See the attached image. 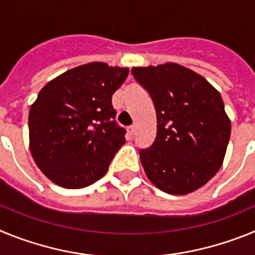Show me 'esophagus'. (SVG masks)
<instances>
[{"mask_svg": "<svg viewBox=\"0 0 255 255\" xmlns=\"http://www.w3.org/2000/svg\"><path fill=\"white\" fill-rule=\"evenodd\" d=\"M128 132H129L130 135H134L135 134V126L134 125L129 126V128H128Z\"/></svg>", "mask_w": 255, "mask_h": 255, "instance_id": "1", "label": "esophagus"}]
</instances>
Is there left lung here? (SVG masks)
I'll use <instances>...</instances> for the list:
<instances>
[{"mask_svg":"<svg viewBox=\"0 0 255 255\" xmlns=\"http://www.w3.org/2000/svg\"><path fill=\"white\" fill-rule=\"evenodd\" d=\"M149 92L157 135L139 150L145 175L155 188L172 195L198 190L224 163L231 132L220 92L198 73L175 62L132 67Z\"/></svg>","mask_w":255,"mask_h":255,"instance_id":"left-lung-1","label":"left lung"}]
</instances>
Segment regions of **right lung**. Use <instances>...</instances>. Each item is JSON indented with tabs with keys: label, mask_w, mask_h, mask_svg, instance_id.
<instances>
[{
	"label": "right lung",
	"mask_w": 255,
	"mask_h": 255,
	"mask_svg": "<svg viewBox=\"0 0 255 255\" xmlns=\"http://www.w3.org/2000/svg\"><path fill=\"white\" fill-rule=\"evenodd\" d=\"M129 67L89 62L47 83L29 111V148L35 164L56 185L82 189L107 172L125 144L115 124L112 94Z\"/></svg>",
	"instance_id": "right-lung-1"
}]
</instances>
